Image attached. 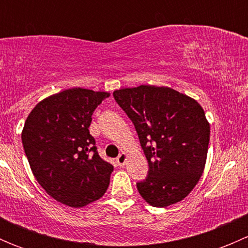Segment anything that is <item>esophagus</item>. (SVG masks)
Returning a JSON list of instances; mask_svg holds the SVG:
<instances>
[{"label":"esophagus","instance_id":"obj_1","mask_svg":"<svg viewBox=\"0 0 248 248\" xmlns=\"http://www.w3.org/2000/svg\"><path fill=\"white\" fill-rule=\"evenodd\" d=\"M127 157H128V156H127V154L122 152V154L120 155V156L116 158L117 166H119V167H124V164H126V162H127Z\"/></svg>","mask_w":248,"mask_h":248}]
</instances>
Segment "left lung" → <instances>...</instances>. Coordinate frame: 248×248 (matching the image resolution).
<instances>
[{
	"label": "left lung",
	"instance_id": "obj_1",
	"mask_svg": "<svg viewBox=\"0 0 248 248\" xmlns=\"http://www.w3.org/2000/svg\"><path fill=\"white\" fill-rule=\"evenodd\" d=\"M132 120L149 163L137 184L147 204L166 207L186 198L206 163L210 124L196 99L166 86L140 85L114 91Z\"/></svg>",
	"mask_w": 248,
	"mask_h": 248
}]
</instances>
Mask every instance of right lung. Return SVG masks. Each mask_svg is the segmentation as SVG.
<instances>
[{"instance_id": "1", "label": "right lung", "mask_w": 248, "mask_h": 248, "mask_svg": "<svg viewBox=\"0 0 248 248\" xmlns=\"http://www.w3.org/2000/svg\"><path fill=\"white\" fill-rule=\"evenodd\" d=\"M109 92L74 87L46 97L27 116L21 133L38 184L55 201L84 207L104 196L114 167L99 157L89 127Z\"/></svg>"}]
</instances>
